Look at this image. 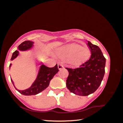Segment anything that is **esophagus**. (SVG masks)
Here are the masks:
<instances>
[{
  "instance_id": "34e87169",
  "label": "esophagus",
  "mask_w": 123,
  "mask_h": 123,
  "mask_svg": "<svg viewBox=\"0 0 123 123\" xmlns=\"http://www.w3.org/2000/svg\"><path fill=\"white\" fill-rule=\"evenodd\" d=\"M57 66H58V68H59V70H61V69H62V68H63V66L61 63H58Z\"/></svg>"
}]
</instances>
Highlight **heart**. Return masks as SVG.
Wrapping results in <instances>:
<instances>
[{"label": "heart", "instance_id": "obj_1", "mask_svg": "<svg viewBox=\"0 0 123 123\" xmlns=\"http://www.w3.org/2000/svg\"><path fill=\"white\" fill-rule=\"evenodd\" d=\"M56 54L63 61L73 66L83 63L90 56V50L77 43H69L62 45L56 49Z\"/></svg>", "mask_w": 123, "mask_h": 123}]
</instances>
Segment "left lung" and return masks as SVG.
<instances>
[{"label": "left lung", "instance_id": "8db88e82", "mask_svg": "<svg viewBox=\"0 0 123 123\" xmlns=\"http://www.w3.org/2000/svg\"><path fill=\"white\" fill-rule=\"evenodd\" d=\"M91 56L79 67L66 68L69 72L66 86L74 94L87 96L98 88L105 74L106 59L97 45L88 41Z\"/></svg>", "mask_w": 123, "mask_h": 123}]
</instances>
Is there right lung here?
Listing matches in <instances>:
<instances>
[{
  "instance_id": "1",
  "label": "right lung",
  "mask_w": 123,
  "mask_h": 123,
  "mask_svg": "<svg viewBox=\"0 0 123 123\" xmlns=\"http://www.w3.org/2000/svg\"><path fill=\"white\" fill-rule=\"evenodd\" d=\"M33 44H34V42L32 41H25L22 43L18 47V49L20 51L27 50L31 48ZM18 55H19V51L16 50L12 54L11 59V61L17 57ZM11 65L12 64H10V69ZM58 71H59V69H58L57 67V64H56L55 67L52 68L48 67L44 64H42L40 67V68H39L37 78L32 84L30 88L23 91L18 90V89H17L14 87L13 82L12 81L11 79V80L14 87H15V88L19 92L20 94L24 95H36L41 92L42 91L44 90L45 88L48 87L50 80L53 78L54 76L57 73Z\"/></svg>"
}]
</instances>
